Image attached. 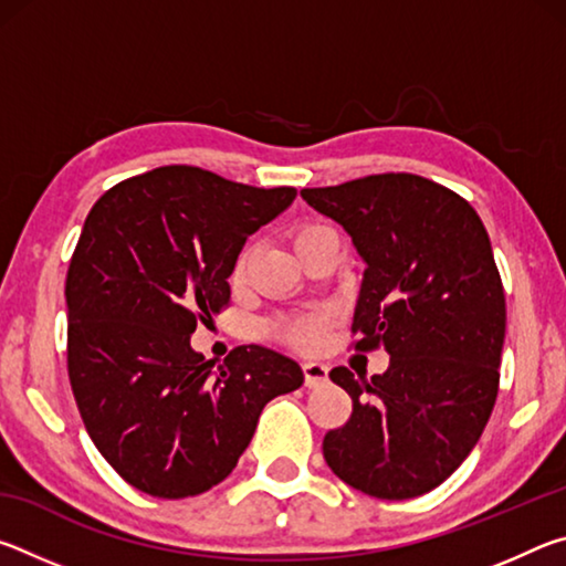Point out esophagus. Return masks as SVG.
Masks as SVG:
<instances>
[{"instance_id": "1", "label": "esophagus", "mask_w": 566, "mask_h": 566, "mask_svg": "<svg viewBox=\"0 0 566 566\" xmlns=\"http://www.w3.org/2000/svg\"><path fill=\"white\" fill-rule=\"evenodd\" d=\"M302 371H304V385L306 387H319L329 379V367H327V364H322V361H304Z\"/></svg>"}]
</instances>
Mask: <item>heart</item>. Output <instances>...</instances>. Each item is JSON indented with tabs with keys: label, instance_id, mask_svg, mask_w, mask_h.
I'll list each match as a JSON object with an SVG mask.
<instances>
[{
	"label": "heart",
	"instance_id": "1",
	"mask_svg": "<svg viewBox=\"0 0 566 566\" xmlns=\"http://www.w3.org/2000/svg\"><path fill=\"white\" fill-rule=\"evenodd\" d=\"M324 227L317 224H302L294 229V247H300L306 239L314 237L317 232H322ZM249 256H252V249H244L242 254H239V260L234 264V272L232 276L234 280H242L244 272H247V264H249ZM276 337L282 342L292 344L296 349H319L324 337H327V322L319 314H304V317H294V319H286L282 324H276Z\"/></svg>",
	"mask_w": 566,
	"mask_h": 566
}]
</instances>
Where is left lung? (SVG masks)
<instances>
[{"instance_id":"left-lung-1","label":"left lung","mask_w":566,"mask_h":566,"mask_svg":"<svg viewBox=\"0 0 566 566\" xmlns=\"http://www.w3.org/2000/svg\"><path fill=\"white\" fill-rule=\"evenodd\" d=\"M367 264L354 349L385 347L371 379L334 367L352 417L324 437L334 474L377 500L432 492L482 437L500 391L506 304L472 205L432 179L389 171L302 189Z\"/></svg>"}]
</instances>
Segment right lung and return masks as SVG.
Wrapping results in <instances>:
<instances>
[{
  "instance_id": "add662e5",
  "label": "right lung",
  "mask_w": 566,
  "mask_h": 566,
  "mask_svg": "<svg viewBox=\"0 0 566 566\" xmlns=\"http://www.w3.org/2000/svg\"><path fill=\"white\" fill-rule=\"evenodd\" d=\"M171 165L97 199L66 272V369L99 454L159 500L202 494L232 472L266 401L302 387L300 364L260 344L214 369L191 349L229 304L249 234L294 202Z\"/></svg>"
}]
</instances>
